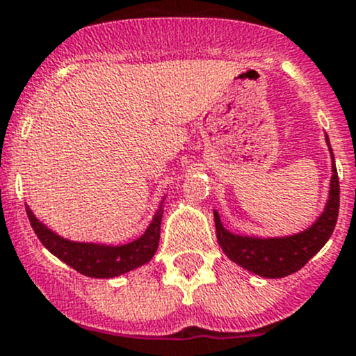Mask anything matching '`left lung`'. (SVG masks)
Wrapping results in <instances>:
<instances>
[{
  "label": "left lung",
  "instance_id": "8db88e82",
  "mask_svg": "<svg viewBox=\"0 0 356 356\" xmlns=\"http://www.w3.org/2000/svg\"><path fill=\"white\" fill-rule=\"evenodd\" d=\"M326 145L331 156V182L326 207L317 216L316 222L305 230L290 235L276 237H259V235L235 234L223 227L216 209H213L216 227V238L223 252L230 261L247 271L263 278H285L297 273L312 259L332 235L339 213V181L334 165L331 143L327 134Z\"/></svg>",
  "mask_w": 356,
  "mask_h": 356
}]
</instances>
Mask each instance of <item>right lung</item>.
<instances>
[{
  "instance_id": "add662e5",
  "label": "right lung",
  "mask_w": 356,
  "mask_h": 356,
  "mask_svg": "<svg viewBox=\"0 0 356 356\" xmlns=\"http://www.w3.org/2000/svg\"><path fill=\"white\" fill-rule=\"evenodd\" d=\"M167 194L160 201L155 215L143 234L126 244H106V242H80L71 241L56 234L44 222H40L27 204V215L33 232L42 245L54 254L58 259L76 269L88 278H115L133 269L149 263L156 252L160 241V223H162L163 207Z\"/></svg>"
}]
</instances>
